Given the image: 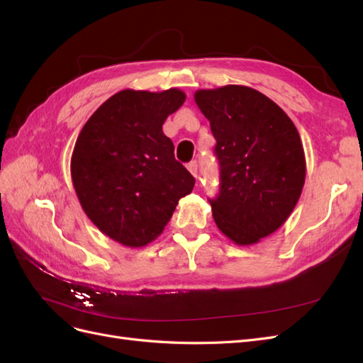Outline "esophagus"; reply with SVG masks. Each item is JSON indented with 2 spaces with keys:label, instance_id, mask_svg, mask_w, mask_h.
Wrapping results in <instances>:
<instances>
[{
  "label": "esophagus",
  "instance_id": "esophagus-1",
  "mask_svg": "<svg viewBox=\"0 0 363 363\" xmlns=\"http://www.w3.org/2000/svg\"><path fill=\"white\" fill-rule=\"evenodd\" d=\"M188 169L194 175V177H196V175H199V162H196V160L189 162L188 163Z\"/></svg>",
  "mask_w": 363,
  "mask_h": 363
}]
</instances>
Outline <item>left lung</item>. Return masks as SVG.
I'll use <instances>...</instances> for the list:
<instances>
[{"mask_svg":"<svg viewBox=\"0 0 363 363\" xmlns=\"http://www.w3.org/2000/svg\"><path fill=\"white\" fill-rule=\"evenodd\" d=\"M194 98L216 139L215 223L235 244H257L284 224L301 195L306 157L298 130L276 103L248 86L200 89Z\"/></svg>","mask_w":363,"mask_h":363,"instance_id":"left-lung-1","label":"left lung"}]
</instances>
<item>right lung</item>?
Returning a JSON list of instances; mask_svg holds the SVG:
<instances>
[{
	"label": "right lung",
	"instance_id": "1",
	"mask_svg": "<svg viewBox=\"0 0 363 363\" xmlns=\"http://www.w3.org/2000/svg\"><path fill=\"white\" fill-rule=\"evenodd\" d=\"M186 94L124 89L87 119L71 157V177L87 218L130 248L155 240L195 179L174 157L162 125Z\"/></svg>",
	"mask_w": 363,
	"mask_h": 363
}]
</instances>
